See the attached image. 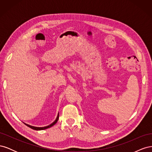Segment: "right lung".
<instances>
[{
  "mask_svg": "<svg viewBox=\"0 0 152 152\" xmlns=\"http://www.w3.org/2000/svg\"><path fill=\"white\" fill-rule=\"evenodd\" d=\"M58 118H59V113H58V117H57V118H56V120H55V121L54 122H53L51 124H50L49 126H46V127H34V126H30V125H28V124H25L26 126H27L28 127H30L31 129H34V130H36V131H40V130H44V129H48V128H49V127H52L53 126H54L55 124H56L57 122H58Z\"/></svg>",
  "mask_w": 152,
  "mask_h": 152,
  "instance_id": "right-lung-1",
  "label": "right lung"
}]
</instances>
